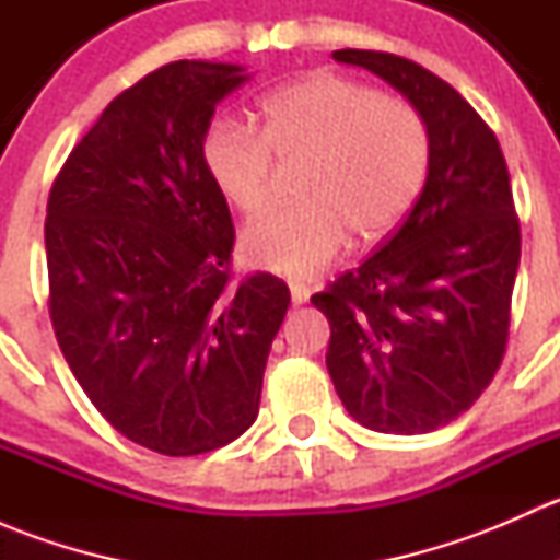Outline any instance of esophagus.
<instances>
[{
    "label": "esophagus",
    "mask_w": 560,
    "mask_h": 560,
    "mask_svg": "<svg viewBox=\"0 0 560 560\" xmlns=\"http://www.w3.org/2000/svg\"><path fill=\"white\" fill-rule=\"evenodd\" d=\"M290 292H292V303H295V306H303V303H308V298H312V290H308L306 284H298V281H292Z\"/></svg>",
    "instance_id": "esophagus-1"
}]
</instances>
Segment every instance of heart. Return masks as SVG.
<instances>
[{"label": "heart", "mask_w": 560, "mask_h": 560, "mask_svg": "<svg viewBox=\"0 0 560 560\" xmlns=\"http://www.w3.org/2000/svg\"><path fill=\"white\" fill-rule=\"evenodd\" d=\"M206 171L241 213H259L281 167H298L295 197L244 230L246 259L284 276H314L347 241L374 246L415 208L431 129L409 100L352 78L316 72L259 103V129L217 121L202 138Z\"/></svg>", "instance_id": "b5f03b06"}]
</instances>
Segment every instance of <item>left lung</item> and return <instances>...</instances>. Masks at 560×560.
<instances>
[{"instance_id":"8db88e82","label":"left lung","mask_w":560,"mask_h":560,"mask_svg":"<svg viewBox=\"0 0 560 560\" xmlns=\"http://www.w3.org/2000/svg\"><path fill=\"white\" fill-rule=\"evenodd\" d=\"M332 59L385 78L431 129L415 208L360 268L312 303L330 322L327 371L360 425L428 433L471 409L499 371L521 265V222L493 129L431 70L382 50Z\"/></svg>"}]
</instances>
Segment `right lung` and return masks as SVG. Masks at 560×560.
<instances>
[{"mask_svg":"<svg viewBox=\"0 0 560 560\" xmlns=\"http://www.w3.org/2000/svg\"><path fill=\"white\" fill-rule=\"evenodd\" d=\"M244 67L171 61L105 107L56 175L45 217L48 312L78 385L160 455L224 447L257 420L290 290L233 281L228 200L202 160Z\"/></svg>","mask_w":560,"mask_h":560,"instance_id":"right-lung-1","label":"right lung"}]
</instances>
